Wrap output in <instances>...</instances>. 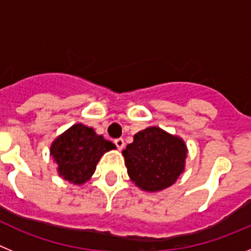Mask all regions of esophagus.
<instances>
[{"instance_id":"obj_1","label":"esophagus","mask_w":251,"mask_h":251,"mask_svg":"<svg viewBox=\"0 0 251 251\" xmlns=\"http://www.w3.org/2000/svg\"><path fill=\"white\" fill-rule=\"evenodd\" d=\"M114 145L117 146V148H118V150H123L124 141L122 138H117V139H114Z\"/></svg>"}]
</instances>
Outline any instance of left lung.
Masks as SVG:
<instances>
[{
    "mask_svg": "<svg viewBox=\"0 0 251 251\" xmlns=\"http://www.w3.org/2000/svg\"><path fill=\"white\" fill-rule=\"evenodd\" d=\"M186 145L158 127L146 128L123 151L130 179L145 191H161L183 172Z\"/></svg>",
    "mask_w": 251,
    "mask_h": 251,
    "instance_id": "left-lung-1",
    "label": "left lung"
}]
</instances>
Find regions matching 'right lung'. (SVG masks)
Masks as SVG:
<instances>
[{
	"label": "right lung",
	"mask_w": 251,
	"mask_h": 251,
	"mask_svg": "<svg viewBox=\"0 0 251 251\" xmlns=\"http://www.w3.org/2000/svg\"><path fill=\"white\" fill-rule=\"evenodd\" d=\"M114 148L112 142L98 136L93 128L79 123L52 142L50 153L59 166L60 176L69 182L81 185L94 174L104 153Z\"/></svg>",
	"instance_id": "obj_1"
}]
</instances>
